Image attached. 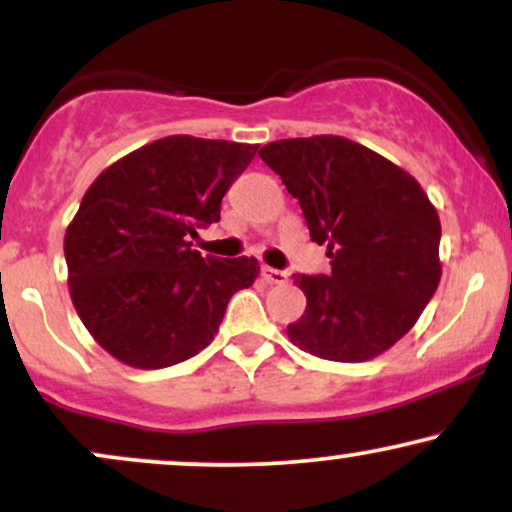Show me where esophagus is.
<instances>
[{"instance_id": "esophagus-1", "label": "esophagus", "mask_w": 512, "mask_h": 512, "mask_svg": "<svg viewBox=\"0 0 512 512\" xmlns=\"http://www.w3.org/2000/svg\"><path fill=\"white\" fill-rule=\"evenodd\" d=\"M262 276L267 284H286V272H281V269H274V267H262Z\"/></svg>"}]
</instances>
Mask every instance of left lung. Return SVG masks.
<instances>
[{"label": "left lung", "mask_w": 512, "mask_h": 512, "mask_svg": "<svg viewBox=\"0 0 512 512\" xmlns=\"http://www.w3.org/2000/svg\"><path fill=\"white\" fill-rule=\"evenodd\" d=\"M301 204L330 274H293L308 298L289 339L327 361L361 363L407 334L440 281V219L407 170L366 146L320 134L260 149Z\"/></svg>", "instance_id": "obj_1"}]
</instances>
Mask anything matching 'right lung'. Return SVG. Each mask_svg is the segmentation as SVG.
Returning a JSON list of instances; mask_svg holds the SVG:
<instances>
[{"label": "right lung", "instance_id": "right-lung-1", "mask_svg": "<svg viewBox=\"0 0 512 512\" xmlns=\"http://www.w3.org/2000/svg\"><path fill=\"white\" fill-rule=\"evenodd\" d=\"M255 151L175 134L120 158L86 190L64 236L69 291L86 330L117 361L149 370L199 354L233 293L257 279L255 257L192 250Z\"/></svg>", "mask_w": 512, "mask_h": 512}]
</instances>
